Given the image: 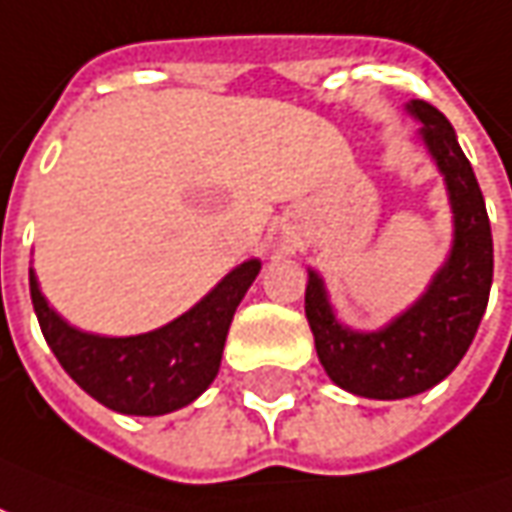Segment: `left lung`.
<instances>
[{"label": "left lung", "instance_id": "left-lung-1", "mask_svg": "<svg viewBox=\"0 0 512 512\" xmlns=\"http://www.w3.org/2000/svg\"><path fill=\"white\" fill-rule=\"evenodd\" d=\"M406 111L423 122L420 138L442 171L453 210V248L423 297L374 333L335 319L319 272L308 270L305 316L319 363L338 387L363 398L395 401L425 393L453 368L475 338L494 281V240L472 163L447 117L425 100Z\"/></svg>", "mask_w": 512, "mask_h": 512}]
</instances>
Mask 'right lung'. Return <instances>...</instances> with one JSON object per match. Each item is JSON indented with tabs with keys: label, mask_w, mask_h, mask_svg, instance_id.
I'll return each mask as SVG.
<instances>
[{
	"label": "right lung",
	"mask_w": 512,
	"mask_h": 512,
	"mask_svg": "<svg viewBox=\"0 0 512 512\" xmlns=\"http://www.w3.org/2000/svg\"><path fill=\"white\" fill-rule=\"evenodd\" d=\"M261 270L242 261L201 302L152 333L108 338L81 333L59 316L29 270V294L43 338L70 379L119 414H169L193 404L218 376L234 311Z\"/></svg>",
	"instance_id": "obj_1"
}]
</instances>
